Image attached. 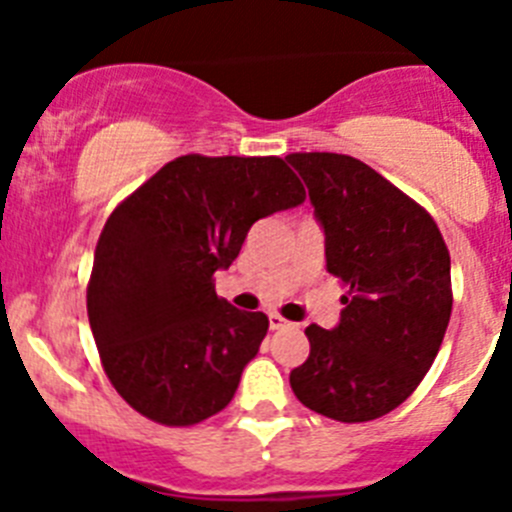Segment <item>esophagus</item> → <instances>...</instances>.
I'll use <instances>...</instances> for the list:
<instances>
[{
  "mask_svg": "<svg viewBox=\"0 0 512 512\" xmlns=\"http://www.w3.org/2000/svg\"><path fill=\"white\" fill-rule=\"evenodd\" d=\"M269 328L271 330H287V328H295V323H289L287 318L277 315V312H271L269 315Z\"/></svg>",
  "mask_w": 512,
  "mask_h": 512,
  "instance_id": "esophagus-1",
  "label": "esophagus"
}]
</instances>
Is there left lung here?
<instances>
[{"instance_id": "left-lung-1", "label": "left lung", "mask_w": 512, "mask_h": 512, "mask_svg": "<svg viewBox=\"0 0 512 512\" xmlns=\"http://www.w3.org/2000/svg\"><path fill=\"white\" fill-rule=\"evenodd\" d=\"M325 230V261L348 289L341 323L307 325L310 356L289 384L305 408L366 423L408 400L451 318V259L431 212L364 161L289 153Z\"/></svg>"}]
</instances>
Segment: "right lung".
Listing matches in <instances>:
<instances>
[{"mask_svg":"<svg viewBox=\"0 0 512 512\" xmlns=\"http://www.w3.org/2000/svg\"><path fill=\"white\" fill-rule=\"evenodd\" d=\"M305 202L279 156L187 153L112 210L94 251L87 312L104 374L153 423L184 428L233 400L269 330L215 295L248 230Z\"/></svg>","mask_w":512,"mask_h":512,"instance_id":"1","label":"right lung"}]
</instances>
